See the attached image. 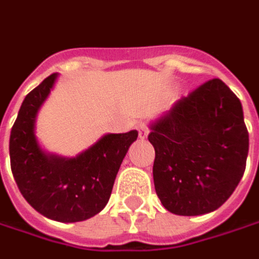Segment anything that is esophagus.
I'll list each match as a JSON object with an SVG mask.
<instances>
[{"label":"esophagus","mask_w":259,"mask_h":259,"mask_svg":"<svg viewBox=\"0 0 259 259\" xmlns=\"http://www.w3.org/2000/svg\"><path fill=\"white\" fill-rule=\"evenodd\" d=\"M148 134H149V128H148L147 124H144V122H142V124H140V125H138V135H140L141 140L147 138Z\"/></svg>","instance_id":"1"}]
</instances>
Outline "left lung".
<instances>
[{"label": "left lung", "instance_id": "left-lung-1", "mask_svg": "<svg viewBox=\"0 0 259 259\" xmlns=\"http://www.w3.org/2000/svg\"><path fill=\"white\" fill-rule=\"evenodd\" d=\"M153 183L178 215H200L226 203L241 181L248 131L241 101L220 78L208 80L151 124Z\"/></svg>", "mask_w": 259, "mask_h": 259}]
</instances>
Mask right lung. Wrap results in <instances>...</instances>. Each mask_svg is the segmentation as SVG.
Here are the masks:
<instances>
[{"instance_id": "1", "label": "right lung", "mask_w": 259, "mask_h": 259, "mask_svg": "<svg viewBox=\"0 0 259 259\" xmlns=\"http://www.w3.org/2000/svg\"><path fill=\"white\" fill-rule=\"evenodd\" d=\"M56 78L53 73L25 97L11 130V169L25 200L40 214L62 223L83 222L106 207L138 131L107 134L74 158L46 153L39 147L35 122Z\"/></svg>"}]
</instances>
